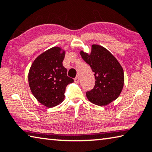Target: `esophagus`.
<instances>
[{"label": "esophagus", "mask_w": 152, "mask_h": 152, "mask_svg": "<svg viewBox=\"0 0 152 152\" xmlns=\"http://www.w3.org/2000/svg\"><path fill=\"white\" fill-rule=\"evenodd\" d=\"M80 81V78H79V76H77L75 78H74V82H76V83H78Z\"/></svg>", "instance_id": "esophagus-1"}]
</instances>
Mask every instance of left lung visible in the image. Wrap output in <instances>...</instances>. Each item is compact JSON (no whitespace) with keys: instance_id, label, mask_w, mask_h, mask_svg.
Wrapping results in <instances>:
<instances>
[{"instance_id":"left-lung-1","label":"left lung","mask_w":152,"mask_h":152,"mask_svg":"<svg viewBox=\"0 0 152 152\" xmlns=\"http://www.w3.org/2000/svg\"><path fill=\"white\" fill-rule=\"evenodd\" d=\"M83 60L94 73L95 85L86 92L90 102L105 106L117 99L124 85V72L119 61L110 51L99 45H92L90 54L80 51Z\"/></svg>"}]
</instances>
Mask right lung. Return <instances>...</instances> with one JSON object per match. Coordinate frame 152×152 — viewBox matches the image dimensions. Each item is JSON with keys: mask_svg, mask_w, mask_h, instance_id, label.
Masks as SVG:
<instances>
[{"mask_svg": "<svg viewBox=\"0 0 152 152\" xmlns=\"http://www.w3.org/2000/svg\"><path fill=\"white\" fill-rule=\"evenodd\" d=\"M53 47L39 55L33 61L28 75L31 91L36 99L51 108L61 103L68 84L74 82L67 76L62 64L65 52Z\"/></svg>", "mask_w": 152, "mask_h": 152, "instance_id": "right-lung-1", "label": "right lung"}]
</instances>
